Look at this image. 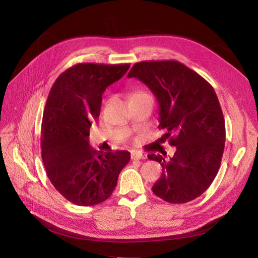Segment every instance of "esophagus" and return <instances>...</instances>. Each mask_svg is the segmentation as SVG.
Masks as SVG:
<instances>
[{
    "label": "esophagus",
    "mask_w": 258,
    "mask_h": 258,
    "mask_svg": "<svg viewBox=\"0 0 258 258\" xmlns=\"http://www.w3.org/2000/svg\"><path fill=\"white\" fill-rule=\"evenodd\" d=\"M144 158V156L142 154H138V153H131V159L132 160H141Z\"/></svg>",
    "instance_id": "obj_1"
}]
</instances>
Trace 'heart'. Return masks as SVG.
Returning <instances> with one entry per match:
<instances>
[{"label":"heart","mask_w":258,"mask_h":258,"mask_svg":"<svg viewBox=\"0 0 258 258\" xmlns=\"http://www.w3.org/2000/svg\"><path fill=\"white\" fill-rule=\"evenodd\" d=\"M136 93H142V92H141V91H139V92H136Z\"/></svg>","instance_id":"obj_1"}]
</instances>
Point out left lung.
<instances>
[{
	"instance_id": "left-lung-1",
	"label": "left lung",
	"mask_w": 258,
	"mask_h": 258,
	"mask_svg": "<svg viewBox=\"0 0 258 258\" xmlns=\"http://www.w3.org/2000/svg\"><path fill=\"white\" fill-rule=\"evenodd\" d=\"M128 77L143 82L159 103V129H167L169 144L176 147L159 162L162 174L152 187L169 204H186L212 184L225 147V120L216 93L202 76L175 60L141 61Z\"/></svg>"
}]
</instances>
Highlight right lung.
<instances>
[{
  "instance_id": "obj_1",
  "label": "right lung",
  "mask_w": 258,
  "mask_h": 258,
  "mask_svg": "<svg viewBox=\"0 0 258 258\" xmlns=\"http://www.w3.org/2000/svg\"><path fill=\"white\" fill-rule=\"evenodd\" d=\"M129 67L75 64L58 76L49 91L42 121V159L54 188L76 206L105 201L130 160L129 152H97L88 143L104 90L120 80Z\"/></svg>"
}]
</instances>
